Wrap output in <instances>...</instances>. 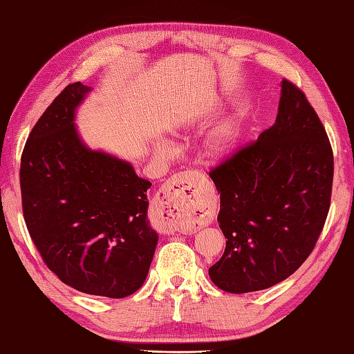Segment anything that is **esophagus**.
Listing matches in <instances>:
<instances>
[{
    "mask_svg": "<svg viewBox=\"0 0 354 354\" xmlns=\"http://www.w3.org/2000/svg\"><path fill=\"white\" fill-rule=\"evenodd\" d=\"M162 205L167 207V212L174 220H189L203 215L205 203L201 198L198 176L192 171L178 172L163 185ZM182 223L176 221V227Z\"/></svg>",
    "mask_w": 354,
    "mask_h": 354,
    "instance_id": "esophagus-1",
    "label": "esophagus"
}]
</instances>
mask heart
Here are the masks:
<instances>
[{
    "label": "heart",
    "mask_w": 354,
    "mask_h": 354,
    "mask_svg": "<svg viewBox=\"0 0 354 354\" xmlns=\"http://www.w3.org/2000/svg\"><path fill=\"white\" fill-rule=\"evenodd\" d=\"M235 145V131L232 125H225L218 128L205 147V156L209 162H220L230 154Z\"/></svg>",
    "instance_id": "heart-1"
}]
</instances>
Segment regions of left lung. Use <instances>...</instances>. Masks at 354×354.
Listing matches in <instances>:
<instances>
[{
	"instance_id": "1",
	"label": "left lung",
	"mask_w": 354,
	"mask_h": 354,
	"mask_svg": "<svg viewBox=\"0 0 354 354\" xmlns=\"http://www.w3.org/2000/svg\"><path fill=\"white\" fill-rule=\"evenodd\" d=\"M225 254L209 277L229 293L275 286L306 261L326 225L333 151L304 91L281 82L275 124L209 171Z\"/></svg>"
}]
</instances>
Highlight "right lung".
I'll use <instances>...</instances> for the list:
<instances>
[{
	"instance_id": "1",
	"label": "right lung",
	"mask_w": 354,
	"mask_h": 354,
	"mask_svg": "<svg viewBox=\"0 0 354 354\" xmlns=\"http://www.w3.org/2000/svg\"><path fill=\"white\" fill-rule=\"evenodd\" d=\"M90 90L67 85L36 122L21 156V200L47 268L79 292L119 299L147 279L158 236L147 217L148 180L79 139L75 110Z\"/></svg>"
}]
</instances>
